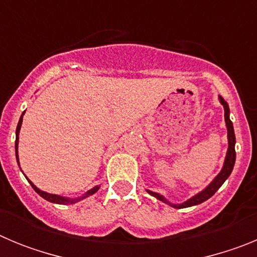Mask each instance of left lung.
Returning a JSON list of instances; mask_svg holds the SVG:
<instances>
[{"label": "left lung", "mask_w": 257, "mask_h": 257, "mask_svg": "<svg viewBox=\"0 0 257 257\" xmlns=\"http://www.w3.org/2000/svg\"><path fill=\"white\" fill-rule=\"evenodd\" d=\"M219 101L221 103V105L224 106V117H225V124L226 130H228V152H226L225 161H224V166H222L221 171L219 172L216 178L213 179L210 184L202 192L197 193L196 196H193L192 198H189L188 201L183 202V203H178V205H174L171 202H169L163 196H161L160 193L152 192V190H147V192L151 194V196L156 197L157 199L162 201L163 203H167V205L172 206L175 208H187L192 207V206H196L202 203V202L207 201L208 198L215 194L217 192L220 187H221L224 181L229 178V175L233 171V167H234L235 163V135H234V128H233V123H231L230 118H229V105L221 96H219Z\"/></svg>", "instance_id": "8db88e82"}]
</instances>
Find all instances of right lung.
<instances>
[{"label":"right lung","mask_w":257,"mask_h":257,"mask_svg":"<svg viewBox=\"0 0 257 257\" xmlns=\"http://www.w3.org/2000/svg\"><path fill=\"white\" fill-rule=\"evenodd\" d=\"M24 113L23 112V114L20 115V119H19V123H18V127H17V140H15V154H17V161H18V165H19V157H18V144H19V133H20V127H22V122H23V115H24ZM29 183H31L32 188L36 190V192L40 194L42 198H45L46 201L51 202V203H58V205H73V203H77V202L82 201V199L87 198V197L92 196L94 193H96L97 190H99V185H96V187H94L92 189L87 190V192L85 193V194H82L81 197H77V198H67V197H63V196H58V194H51V193H46L44 192V190L38 189L37 187H36L35 184L32 183L31 180H28Z\"/></svg>","instance_id":"add662e5"}]
</instances>
